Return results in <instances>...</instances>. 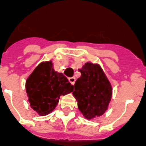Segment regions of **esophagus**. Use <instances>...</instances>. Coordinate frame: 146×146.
<instances>
[{"label":"esophagus","instance_id":"34e87169","mask_svg":"<svg viewBox=\"0 0 146 146\" xmlns=\"http://www.w3.org/2000/svg\"><path fill=\"white\" fill-rule=\"evenodd\" d=\"M69 80H70V82L72 84H75V81H76V78L75 77H70L69 78Z\"/></svg>","mask_w":146,"mask_h":146}]
</instances>
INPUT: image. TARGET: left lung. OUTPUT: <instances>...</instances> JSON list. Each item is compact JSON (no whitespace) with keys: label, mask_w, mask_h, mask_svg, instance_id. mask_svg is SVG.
<instances>
[{"label":"left lung","mask_w":146,"mask_h":146,"mask_svg":"<svg viewBox=\"0 0 146 146\" xmlns=\"http://www.w3.org/2000/svg\"><path fill=\"white\" fill-rule=\"evenodd\" d=\"M80 72L81 76L74 84L73 95L83 116L92 119L108 110L113 88L99 64L86 62Z\"/></svg>","instance_id":"left-lung-1"}]
</instances>
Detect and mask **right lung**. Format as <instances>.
Segmentation results:
<instances>
[{
  "mask_svg": "<svg viewBox=\"0 0 146 146\" xmlns=\"http://www.w3.org/2000/svg\"><path fill=\"white\" fill-rule=\"evenodd\" d=\"M26 91L30 107L40 116H46L56 107L61 95L73 92V85L54 70L50 60L40 62L28 76Z\"/></svg>",
  "mask_w": 146,
  "mask_h": 146,
  "instance_id": "add662e5",
  "label": "right lung"
}]
</instances>
